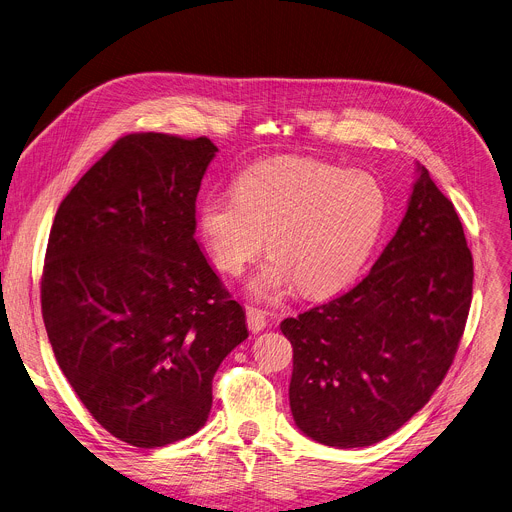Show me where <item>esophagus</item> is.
<instances>
[{"instance_id":"esophagus-1","label":"esophagus","mask_w":512,"mask_h":512,"mask_svg":"<svg viewBox=\"0 0 512 512\" xmlns=\"http://www.w3.org/2000/svg\"><path fill=\"white\" fill-rule=\"evenodd\" d=\"M247 327L253 333L263 331L267 327V314L263 310H259V308H253V306L247 308Z\"/></svg>"}]
</instances>
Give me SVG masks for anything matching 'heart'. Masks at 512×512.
<instances>
[{
    "label": "heart",
    "instance_id": "obj_1",
    "mask_svg": "<svg viewBox=\"0 0 512 512\" xmlns=\"http://www.w3.org/2000/svg\"><path fill=\"white\" fill-rule=\"evenodd\" d=\"M388 216L382 183L361 171L310 157L247 167L235 192L206 196L198 232L224 273H241L263 249L273 253L249 284L261 300L292 286L327 296L349 284L374 251Z\"/></svg>",
    "mask_w": 512,
    "mask_h": 512
}]
</instances>
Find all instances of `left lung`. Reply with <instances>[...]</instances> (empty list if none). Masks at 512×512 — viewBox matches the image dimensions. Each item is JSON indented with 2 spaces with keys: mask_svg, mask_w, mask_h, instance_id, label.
Returning <instances> with one entry per match:
<instances>
[{
  "mask_svg": "<svg viewBox=\"0 0 512 512\" xmlns=\"http://www.w3.org/2000/svg\"><path fill=\"white\" fill-rule=\"evenodd\" d=\"M406 214L363 280L286 318L290 408L316 443L374 445L421 410L449 371L472 304L474 261L453 204L418 165Z\"/></svg>",
  "mask_w": 512,
  "mask_h": 512,
  "instance_id": "8db88e82",
  "label": "left lung"
}]
</instances>
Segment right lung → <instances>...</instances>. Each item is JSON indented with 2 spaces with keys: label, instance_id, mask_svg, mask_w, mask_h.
Instances as JSON below:
<instances>
[{
  "label": "right lung",
  "instance_id": "1",
  "mask_svg": "<svg viewBox=\"0 0 512 512\" xmlns=\"http://www.w3.org/2000/svg\"><path fill=\"white\" fill-rule=\"evenodd\" d=\"M206 136L126 134L61 202L40 302L57 363L116 439L155 449L208 421L222 359L249 337L194 239Z\"/></svg>",
  "mask_w": 512,
  "mask_h": 512
}]
</instances>
